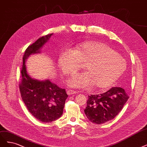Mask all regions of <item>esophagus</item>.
Returning <instances> with one entry per match:
<instances>
[{
    "mask_svg": "<svg viewBox=\"0 0 147 147\" xmlns=\"http://www.w3.org/2000/svg\"><path fill=\"white\" fill-rule=\"evenodd\" d=\"M67 94L69 95H73V94H77V92H76V91H75V90H73L69 89V90H67Z\"/></svg>",
    "mask_w": 147,
    "mask_h": 147,
    "instance_id": "esophagus-1",
    "label": "esophagus"
}]
</instances>
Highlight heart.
Returning a JSON list of instances; mask_svg holds the SVG:
<instances>
[{
    "mask_svg": "<svg viewBox=\"0 0 147 147\" xmlns=\"http://www.w3.org/2000/svg\"><path fill=\"white\" fill-rule=\"evenodd\" d=\"M59 67L66 74H73L86 64V72L75 74L69 80L70 87L88 89L93 84L100 89L112 86L126 68L125 59L108 45L100 42L79 44L75 50L65 49L58 59Z\"/></svg>",
    "mask_w": 147,
    "mask_h": 147,
    "instance_id": "heart-1",
    "label": "heart"
}]
</instances>
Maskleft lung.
Here are the masks:
<instances>
[{
  "instance_id": "8db88e82",
  "label": "left lung",
  "mask_w": 147,
  "mask_h": 147,
  "mask_svg": "<svg viewBox=\"0 0 147 147\" xmlns=\"http://www.w3.org/2000/svg\"><path fill=\"white\" fill-rule=\"evenodd\" d=\"M128 98L124 89L113 87L103 94L88 96L84 113L91 122L104 123L120 112Z\"/></svg>"
}]
</instances>
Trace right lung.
I'll list each match as a JSON object with an SVG mask.
<instances>
[{"instance_id": "right-lung-1", "label": "right lung", "mask_w": 147, "mask_h": 147, "mask_svg": "<svg viewBox=\"0 0 147 147\" xmlns=\"http://www.w3.org/2000/svg\"><path fill=\"white\" fill-rule=\"evenodd\" d=\"M53 34L39 38L25 51L21 70L20 92L24 103L33 117L42 122H52L61 117L68 95L65 89L49 79L39 80L32 78L27 70L26 61L33 54L41 53V49Z\"/></svg>"}]
</instances>
